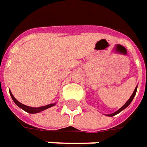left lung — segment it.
I'll return each mask as SVG.
<instances>
[{"label": "left lung", "instance_id": "left-lung-1", "mask_svg": "<svg viewBox=\"0 0 147 147\" xmlns=\"http://www.w3.org/2000/svg\"><path fill=\"white\" fill-rule=\"evenodd\" d=\"M137 88H138V86H136V88H135V89H134V92H133V94L131 95V97H130V98H129V99L127 100V102H126V103H125V104H124V105L123 106V107H122L121 108H119V109L118 110V111H116L115 112L112 113V114H109V115H107V116L112 117V116H114V115H116L117 114H119V113H120V112H121V111H123L124 109H126L127 107H128V106L131 104V102H132L133 98H134V96H135V95H136V91H137Z\"/></svg>", "mask_w": 147, "mask_h": 147}]
</instances>
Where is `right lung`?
<instances>
[{"label":"right lung","mask_w":147,"mask_h":147,"mask_svg":"<svg viewBox=\"0 0 147 147\" xmlns=\"http://www.w3.org/2000/svg\"><path fill=\"white\" fill-rule=\"evenodd\" d=\"M9 93H10V95H11V97L13 98V102L16 103V105L18 106L20 108H21L22 110H24V111H26V112L29 113V114H36V113L40 112V111H45V110L48 109L49 107H52L53 106H55L56 104V102H54V103H51V104H48V105L46 106H43V107H28V106H26L23 104V103H21L18 100H16L15 97L13 96V95L12 94V92L11 91H9Z\"/></svg>","instance_id":"obj_1"}]
</instances>
